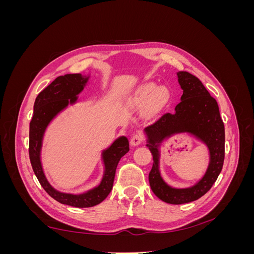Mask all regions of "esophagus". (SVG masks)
Returning a JSON list of instances; mask_svg holds the SVG:
<instances>
[{"instance_id": "esophagus-1", "label": "esophagus", "mask_w": 254, "mask_h": 254, "mask_svg": "<svg viewBox=\"0 0 254 254\" xmlns=\"http://www.w3.org/2000/svg\"><path fill=\"white\" fill-rule=\"evenodd\" d=\"M142 142H143V136L139 133L132 135L131 139H130V145L131 146H137V145H140Z\"/></svg>"}]
</instances>
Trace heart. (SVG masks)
I'll return each instance as SVG.
<instances>
[{
    "label": "heart",
    "instance_id": "b5f03b06",
    "mask_svg": "<svg viewBox=\"0 0 254 254\" xmlns=\"http://www.w3.org/2000/svg\"><path fill=\"white\" fill-rule=\"evenodd\" d=\"M168 96L167 89L156 87L155 83H147L143 86L133 98V104L137 107H144L149 104V111H157L162 106Z\"/></svg>",
    "mask_w": 254,
    "mask_h": 254
}]
</instances>
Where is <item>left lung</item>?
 I'll list each match as a JSON object with an SVG mask.
<instances>
[{
	"label": "left lung",
	"instance_id": "left-lung-1",
	"mask_svg": "<svg viewBox=\"0 0 254 254\" xmlns=\"http://www.w3.org/2000/svg\"><path fill=\"white\" fill-rule=\"evenodd\" d=\"M178 81L183 90L180 103L174 113H165L145 128L147 147L152 153V168L148 179L150 188L159 199L182 204L197 200L209 190L222 170L225 160V126L216 99L210 95L202 82L189 72H179ZM189 132L203 141L210 151V163L203 179L194 187L174 189L165 183L158 171L157 146L166 136Z\"/></svg>",
	"mask_w": 254,
	"mask_h": 254
}]
</instances>
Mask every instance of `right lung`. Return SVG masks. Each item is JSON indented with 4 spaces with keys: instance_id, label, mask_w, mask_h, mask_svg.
<instances>
[{
    "instance_id": "add662e5",
    "label": "right lung",
    "mask_w": 254,
    "mask_h": 254,
    "mask_svg": "<svg viewBox=\"0 0 254 254\" xmlns=\"http://www.w3.org/2000/svg\"><path fill=\"white\" fill-rule=\"evenodd\" d=\"M89 77L81 74H66L59 76L38 94L34 105V115L29 124V160L34 173L45 191L58 202L75 207H90L104 201L113 187L115 171L123 156L129 151V142L126 136H121L108 149L103 151L105 173L99 186L87 193L73 195L65 194L54 189L47 180L42 170L40 151L45 129L57 113L68 104L77 101Z\"/></svg>"
}]
</instances>
